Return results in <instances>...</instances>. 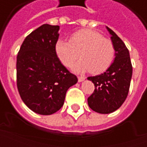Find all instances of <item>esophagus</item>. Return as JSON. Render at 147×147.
<instances>
[{
	"label": "esophagus",
	"instance_id": "esophagus-1",
	"mask_svg": "<svg viewBox=\"0 0 147 147\" xmlns=\"http://www.w3.org/2000/svg\"><path fill=\"white\" fill-rule=\"evenodd\" d=\"M85 79H86V78L84 76H78V81H79L80 83V82H82V81H83Z\"/></svg>",
	"mask_w": 147,
	"mask_h": 147
}]
</instances>
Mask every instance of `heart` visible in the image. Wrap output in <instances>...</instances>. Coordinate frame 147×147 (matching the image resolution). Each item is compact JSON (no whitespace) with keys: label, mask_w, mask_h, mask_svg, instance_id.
<instances>
[{"label":"heart","mask_w":147,"mask_h":147,"mask_svg":"<svg viewBox=\"0 0 147 147\" xmlns=\"http://www.w3.org/2000/svg\"><path fill=\"white\" fill-rule=\"evenodd\" d=\"M55 50L57 57L66 67H71L80 57L82 59L74 65L76 72L88 71L98 75L108 69L115 57V46L110 39L90 29H83L71 35L69 42L59 40Z\"/></svg>","instance_id":"b5f03b06"}]
</instances>
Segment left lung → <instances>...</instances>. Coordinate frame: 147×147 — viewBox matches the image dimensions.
I'll return each mask as SVG.
<instances>
[{
    "instance_id": "1",
    "label": "left lung",
    "mask_w": 147,
    "mask_h": 147,
    "mask_svg": "<svg viewBox=\"0 0 147 147\" xmlns=\"http://www.w3.org/2000/svg\"><path fill=\"white\" fill-rule=\"evenodd\" d=\"M115 46L116 57L104 73L87 79L94 84V90L87 98L90 108L97 113L107 114L120 108L129 91L132 65L129 51L116 33L107 27Z\"/></svg>"
}]
</instances>
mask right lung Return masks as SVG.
<instances>
[{"mask_svg": "<svg viewBox=\"0 0 147 147\" xmlns=\"http://www.w3.org/2000/svg\"><path fill=\"white\" fill-rule=\"evenodd\" d=\"M59 28L42 25L26 37L17 55L19 94L28 108L41 115L57 112L64 105L67 89L78 81L56 53Z\"/></svg>", "mask_w": 147, "mask_h": 147, "instance_id": "obj_1", "label": "right lung"}]
</instances>
